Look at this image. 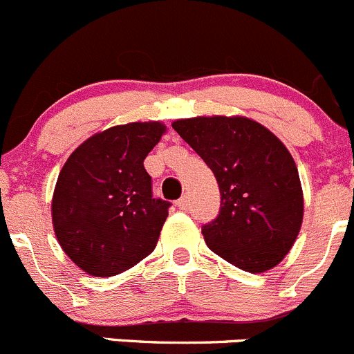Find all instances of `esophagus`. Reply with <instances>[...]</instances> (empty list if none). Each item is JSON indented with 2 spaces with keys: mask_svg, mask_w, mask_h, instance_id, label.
<instances>
[{
  "mask_svg": "<svg viewBox=\"0 0 354 354\" xmlns=\"http://www.w3.org/2000/svg\"><path fill=\"white\" fill-rule=\"evenodd\" d=\"M177 206H178V209H187V206H189V196H187V194L182 196V198L177 201Z\"/></svg>",
  "mask_w": 354,
  "mask_h": 354,
  "instance_id": "34e87169",
  "label": "esophagus"
}]
</instances>
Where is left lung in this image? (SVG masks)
<instances>
[{
    "label": "left lung",
    "mask_w": 354,
    "mask_h": 354,
    "mask_svg": "<svg viewBox=\"0 0 354 354\" xmlns=\"http://www.w3.org/2000/svg\"><path fill=\"white\" fill-rule=\"evenodd\" d=\"M172 127L218 182L220 212L201 227L209 250L241 270H270L289 253L303 222L291 153L244 117L185 118Z\"/></svg>",
    "instance_id": "1"
}]
</instances>
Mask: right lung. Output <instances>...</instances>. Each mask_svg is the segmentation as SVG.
Instances as JSON below:
<instances>
[{
    "label": "right lung",
    "instance_id": "1",
    "mask_svg": "<svg viewBox=\"0 0 354 354\" xmlns=\"http://www.w3.org/2000/svg\"><path fill=\"white\" fill-rule=\"evenodd\" d=\"M165 132L160 122L117 125L70 155L53 194L59 246L84 272L110 277L148 257L170 203L153 198L145 158Z\"/></svg>",
    "mask_w": 354,
    "mask_h": 354
}]
</instances>
